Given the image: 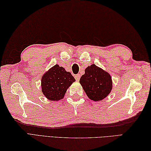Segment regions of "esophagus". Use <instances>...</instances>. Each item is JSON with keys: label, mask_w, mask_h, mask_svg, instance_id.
Returning <instances> with one entry per match:
<instances>
[{"label": "esophagus", "mask_w": 151, "mask_h": 151, "mask_svg": "<svg viewBox=\"0 0 151 151\" xmlns=\"http://www.w3.org/2000/svg\"><path fill=\"white\" fill-rule=\"evenodd\" d=\"M80 78H81V75H75V79L76 80V81H78Z\"/></svg>", "instance_id": "obj_1"}]
</instances>
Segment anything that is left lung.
Wrapping results in <instances>:
<instances>
[{
  "instance_id": "1",
  "label": "left lung",
  "mask_w": 151,
  "mask_h": 151,
  "mask_svg": "<svg viewBox=\"0 0 151 151\" xmlns=\"http://www.w3.org/2000/svg\"><path fill=\"white\" fill-rule=\"evenodd\" d=\"M80 84L88 98L93 101L103 100L112 89V79L108 72L95 64L88 66L80 79Z\"/></svg>"
}]
</instances>
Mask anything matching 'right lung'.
Masks as SVG:
<instances>
[{"mask_svg":"<svg viewBox=\"0 0 151 151\" xmlns=\"http://www.w3.org/2000/svg\"><path fill=\"white\" fill-rule=\"evenodd\" d=\"M75 79L58 64L51 67L41 78V90L49 101H58L63 99L65 93Z\"/></svg>","mask_w":151,"mask_h":151,"instance_id":"obj_1","label":"right lung"}]
</instances>
